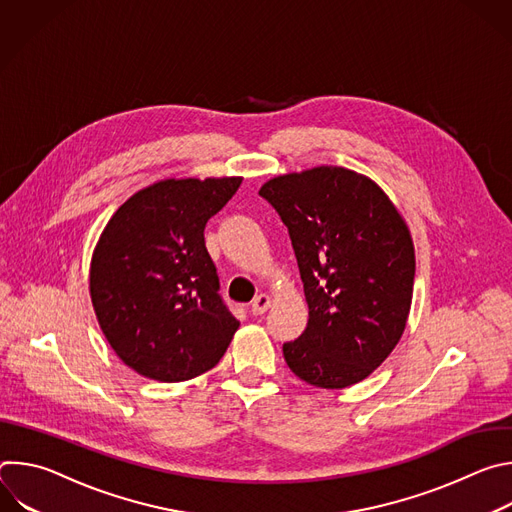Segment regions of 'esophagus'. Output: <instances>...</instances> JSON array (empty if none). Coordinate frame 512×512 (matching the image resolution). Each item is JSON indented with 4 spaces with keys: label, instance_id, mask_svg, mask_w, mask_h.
<instances>
[{
    "label": "esophagus",
    "instance_id": "1",
    "mask_svg": "<svg viewBox=\"0 0 512 512\" xmlns=\"http://www.w3.org/2000/svg\"><path fill=\"white\" fill-rule=\"evenodd\" d=\"M269 306H271V298H269L267 294H259V296L253 300V304H251V312H253L255 316H261V314H265V312L269 310Z\"/></svg>",
    "mask_w": 512,
    "mask_h": 512
}]
</instances>
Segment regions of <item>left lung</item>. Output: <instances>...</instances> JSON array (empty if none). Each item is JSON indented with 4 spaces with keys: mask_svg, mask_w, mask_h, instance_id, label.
Here are the masks:
<instances>
[{
    "mask_svg": "<svg viewBox=\"0 0 512 512\" xmlns=\"http://www.w3.org/2000/svg\"><path fill=\"white\" fill-rule=\"evenodd\" d=\"M259 194L289 231L310 310L302 336L283 344L287 367L320 389L360 383L407 326L415 249L405 218L375 180L340 166L275 176Z\"/></svg>",
    "mask_w": 512,
    "mask_h": 512,
    "instance_id": "8db88e82",
    "label": "left lung"
}]
</instances>
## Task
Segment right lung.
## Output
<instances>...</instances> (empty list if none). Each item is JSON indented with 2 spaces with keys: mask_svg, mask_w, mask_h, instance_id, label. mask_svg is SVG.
Listing matches in <instances>:
<instances>
[{
  "mask_svg": "<svg viewBox=\"0 0 512 512\" xmlns=\"http://www.w3.org/2000/svg\"><path fill=\"white\" fill-rule=\"evenodd\" d=\"M241 182H154L127 198L103 229L89 271L91 302L107 342L137 375L194 379L223 358L239 330L218 296L204 227Z\"/></svg>",
  "mask_w": 512,
  "mask_h": 512,
  "instance_id": "1",
  "label": "right lung"
}]
</instances>
